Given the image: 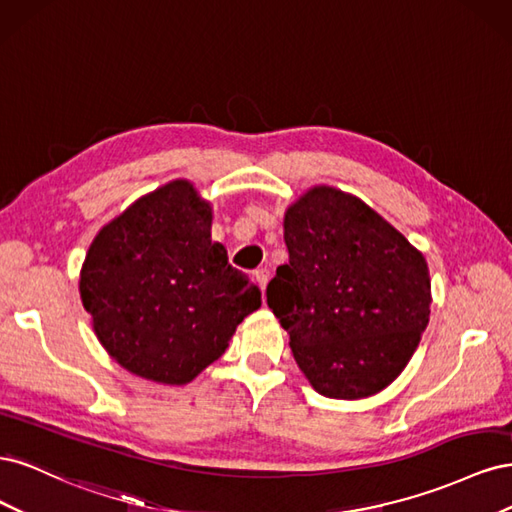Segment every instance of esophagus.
I'll list each match as a JSON object with an SVG mask.
<instances>
[{
	"label": "esophagus",
	"mask_w": 512,
	"mask_h": 512,
	"mask_svg": "<svg viewBox=\"0 0 512 512\" xmlns=\"http://www.w3.org/2000/svg\"><path fill=\"white\" fill-rule=\"evenodd\" d=\"M254 277H256V284L260 286V290H265L269 284V269H256Z\"/></svg>",
	"instance_id": "esophagus-1"
}]
</instances>
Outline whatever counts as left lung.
I'll use <instances>...</instances> for the list:
<instances>
[{"label":"left lung","mask_w":512,"mask_h":512,"mask_svg":"<svg viewBox=\"0 0 512 512\" xmlns=\"http://www.w3.org/2000/svg\"><path fill=\"white\" fill-rule=\"evenodd\" d=\"M284 241L288 265L277 267L267 303L305 378L333 399L382 391L429 322L425 256L361 198L329 185L288 207Z\"/></svg>","instance_id":"8db88e82"}]
</instances>
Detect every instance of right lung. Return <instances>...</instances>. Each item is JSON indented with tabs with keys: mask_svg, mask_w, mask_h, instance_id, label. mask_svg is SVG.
<instances>
[{
	"mask_svg": "<svg viewBox=\"0 0 512 512\" xmlns=\"http://www.w3.org/2000/svg\"><path fill=\"white\" fill-rule=\"evenodd\" d=\"M211 205L185 179L138 198L89 245L81 301L132 374L185 384L218 361L260 290L211 241Z\"/></svg>",
	"mask_w": 512,
	"mask_h": 512,
	"instance_id": "obj_1",
	"label": "right lung"
}]
</instances>
